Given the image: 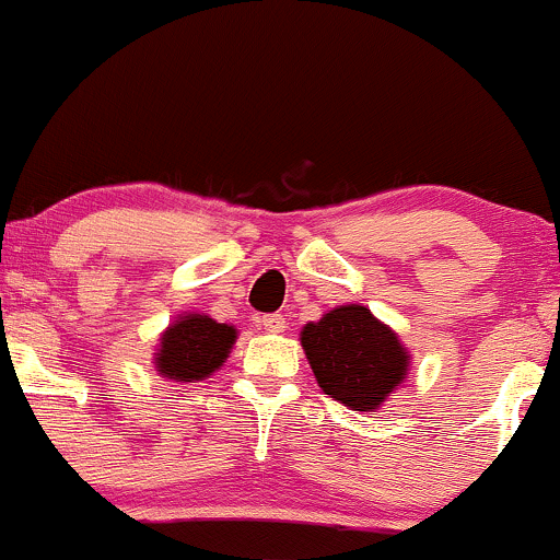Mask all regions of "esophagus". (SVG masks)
Masks as SVG:
<instances>
[{
  "instance_id": "obj_1",
  "label": "esophagus",
  "mask_w": 560,
  "mask_h": 560,
  "mask_svg": "<svg viewBox=\"0 0 560 560\" xmlns=\"http://www.w3.org/2000/svg\"><path fill=\"white\" fill-rule=\"evenodd\" d=\"M258 324L262 326V329L271 331V334H281V331L287 329V318L281 316V313H268V316H260Z\"/></svg>"
}]
</instances>
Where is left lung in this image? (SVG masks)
I'll return each mask as SVG.
<instances>
[{"label":"left lung","instance_id":"left-lung-1","mask_svg":"<svg viewBox=\"0 0 560 560\" xmlns=\"http://www.w3.org/2000/svg\"><path fill=\"white\" fill-rule=\"evenodd\" d=\"M300 342L318 387L352 410H376L408 376L405 345L363 305H339L311 320Z\"/></svg>","mask_w":560,"mask_h":560}]
</instances>
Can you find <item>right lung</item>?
Wrapping results in <instances>:
<instances>
[{"label": "right lung", "mask_w": 560, "mask_h": 560, "mask_svg": "<svg viewBox=\"0 0 560 560\" xmlns=\"http://www.w3.org/2000/svg\"><path fill=\"white\" fill-rule=\"evenodd\" d=\"M234 342V326L199 313H184L160 337L155 369L173 382H199L226 363Z\"/></svg>", "instance_id": "obj_1"}]
</instances>
